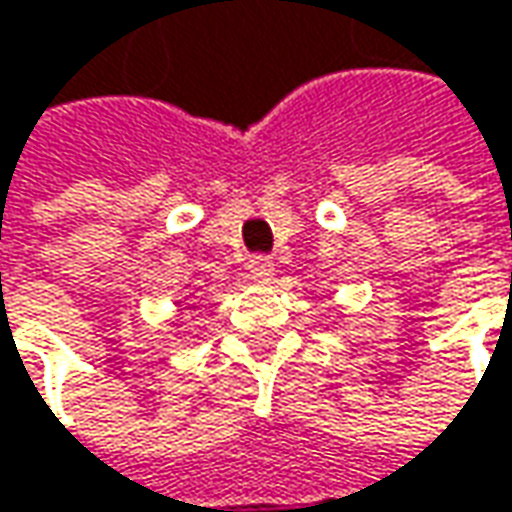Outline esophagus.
<instances>
[{
	"mask_svg": "<svg viewBox=\"0 0 512 512\" xmlns=\"http://www.w3.org/2000/svg\"><path fill=\"white\" fill-rule=\"evenodd\" d=\"M247 274L253 276V279H259V282L274 279V262H271V256H265V253L253 256V259L247 262Z\"/></svg>",
	"mask_w": 512,
	"mask_h": 512,
	"instance_id": "obj_1",
	"label": "esophagus"
}]
</instances>
